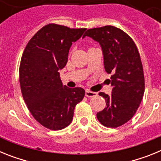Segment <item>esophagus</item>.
I'll use <instances>...</instances> for the list:
<instances>
[{
  "label": "esophagus",
  "instance_id": "obj_1",
  "mask_svg": "<svg viewBox=\"0 0 161 161\" xmlns=\"http://www.w3.org/2000/svg\"><path fill=\"white\" fill-rule=\"evenodd\" d=\"M97 95V93H95V92H92V91L89 90V89H86L85 90V96L87 97H96Z\"/></svg>",
  "mask_w": 161,
  "mask_h": 161
}]
</instances>
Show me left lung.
<instances>
[{
    "instance_id": "1",
    "label": "left lung",
    "mask_w": 161,
    "mask_h": 161,
    "mask_svg": "<svg viewBox=\"0 0 161 161\" xmlns=\"http://www.w3.org/2000/svg\"><path fill=\"white\" fill-rule=\"evenodd\" d=\"M85 36L99 42L105 70L112 73V94L99 93L106 106L97 118L103 126L116 128L133 117L143 99L144 75L139 51L126 33L113 25L89 29Z\"/></svg>"
}]
</instances>
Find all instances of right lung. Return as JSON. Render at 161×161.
<instances>
[{
	"label": "right lung",
	"instance_id": "obj_1",
	"mask_svg": "<svg viewBox=\"0 0 161 161\" xmlns=\"http://www.w3.org/2000/svg\"><path fill=\"white\" fill-rule=\"evenodd\" d=\"M85 30L54 23L44 25L22 54L19 68L22 97L35 120L50 130H61L70 124L75 106L85 96L82 88L63 85L59 70L68 62L72 42Z\"/></svg>",
	"mask_w": 161,
	"mask_h": 161
}]
</instances>
